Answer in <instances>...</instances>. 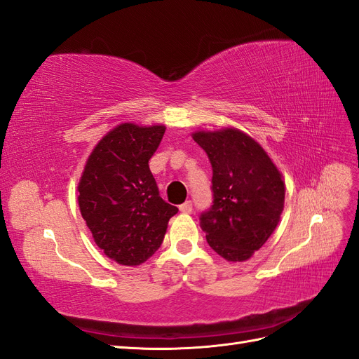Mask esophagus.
<instances>
[{"label": "esophagus", "instance_id": "1", "mask_svg": "<svg viewBox=\"0 0 359 359\" xmlns=\"http://www.w3.org/2000/svg\"><path fill=\"white\" fill-rule=\"evenodd\" d=\"M180 211L184 214H190L193 211V203L191 201H186L182 205H180Z\"/></svg>", "mask_w": 359, "mask_h": 359}]
</instances>
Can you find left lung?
<instances>
[{"label":"left lung","mask_w":359,"mask_h":359,"mask_svg":"<svg viewBox=\"0 0 359 359\" xmlns=\"http://www.w3.org/2000/svg\"><path fill=\"white\" fill-rule=\"evenodd\" d=\"M212 168V205L201 227L217 255L243 262L274 232L283 211L285 182L257 142L240 130L193 135Z\"/></svg>","instance_id":"8db88e82"}]
</instances>
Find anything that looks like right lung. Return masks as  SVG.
<instances>
[{
	"instance_id": "1",
	"label": "right lung",
	"mask_w": 359,
	"mask_h": 359,
	"mask_svg": "<svg viewBox=\"0 0 359 359\" xmlns=\"http://www.w3.org/2000/svg\"><path fill=\"white\" fill-rule=\"evenodd\" d=\"M165 130L118 126L94 148L78 186L81 214L95 244L121 265H140L153 256L178 212L160 198L148 165Z\"/></svg>"
}]
</instances>
